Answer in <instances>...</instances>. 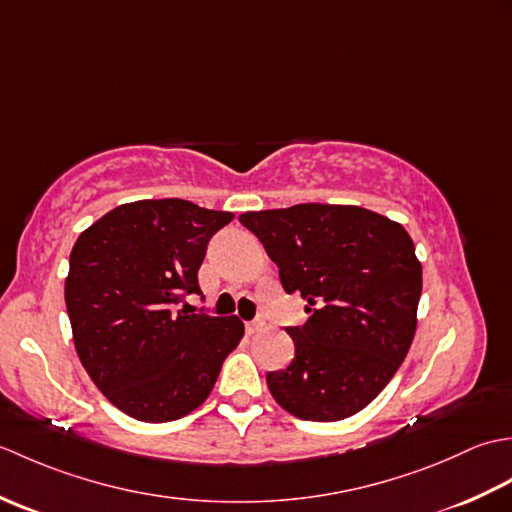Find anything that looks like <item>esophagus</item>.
<instances>
[{
    "label": "esophagus",
    "mask_w": 512,
    "mask_h": 512,
    "mask_svg": "<svg viewBox=\"0 0 512 512\" xmlns=\"http://www.w3.org/2000/svg\"><path fill=\"white\" fill-rule=\"evenodd\" d=\"M264 325H266L264 319H255V321H248V323H246V330H248V332H257V330H262Z\"/></svg>",
    "instance_id": "esophagus-1"
}]
</instances>
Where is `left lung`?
Segmentation results:
<instances>
[{"instance_id": "obj_1", "label": "left lung", "mask_w": 512, "mask_h": 512, "mask_svg": "<svg viewBox=\"0 0 512 512\" xmlns=\"http://www.w3.org/2000/svg\"><path fill=\"white\" fill-rule=\"evenodd\" d=\"M239 222L310 314L286 328L295 358L268 372L270 394L301 420L354 416L394 378L416 334L422 266L409 233L361 206L314 202L244 213Z\"/></svg>"}]
</instances>
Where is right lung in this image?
I'll return each instance as SVG.
<instances>
[{
    "label": "right lung",
    "instance_id": "obj_1",
    "mask_svg": "<svg viewBox=\"0 0 512 512\" xmlns=\"http://www.w3.org/2000/svg\"><path fill=\"white\" fill-rule=\"evenodd\" d=\"M233 217L189 200H140L116 206L76 239L65 279L76 354L127 416H187L209 398L244 336L237 317L180 306L202 295L206 246Z\"/></svg>",
    "mask_w": 512,
    "mask_h": 512
}]
</instances>
